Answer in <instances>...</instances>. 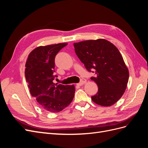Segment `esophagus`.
<instances>
[{"label":"esophagus","mask_w":148,"mask_h":148,"mask_svg":"<svg viewBox=\"0 0 148 148\" xmlns=\"http://www.w3.org/2000/svg\"><path fill=\"white\" fill-rule=\"evenodd\" d=\"M86 79H82L81 81H80V82L77 83V84L78 85V86H82V85L84 84V83H86Z\"/></svg>","instance_id":"esophagus-1"}]
</instances>
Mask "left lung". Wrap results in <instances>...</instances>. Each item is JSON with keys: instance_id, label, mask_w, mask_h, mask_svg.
Here are the masks:
<instances>
[{"instance_id": "1", "label": "left lung", "mask_w": 148, "mask_h": 148, "mask_svg": "<svg viewBox=\"0 0 148 148\" xmlns=\"http://www.w3.org/2000/svg\"><path fill=\"white\" fill-rule=\"evenodd\" d=\"M73 46L85 68L96 74L91 79L97 84L98 91L91 96L92 101L105 107L114 104L123 95L129 78L128 69L119 49L104 39L87 40Z\"/></svg>"}]
</instances>
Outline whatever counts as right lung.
I'll use <instances>...</instances> for the list:
<instances>
[{
    "label": "right lung",
    "mask_w": 148,
    "mask_h": 148,
    "mask_svg": "<svg viewBox=\"0 0 148 148\" xmlns=\"http://www.w3.org/2000/svg\"><path fill=\"white\" fill-rule=\"evenodd\" d=\"M67 43L39 46L31 51L25 64V78L31 96L42 109L60 112L72 101L74 85L54 83L55 57Z\"/></svg>",
    "instance_id": "1"
}]
</instances>
